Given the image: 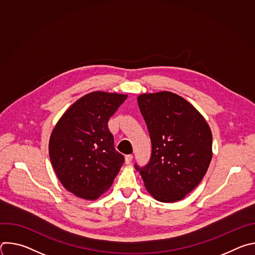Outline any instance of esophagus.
Wrapping results in <instances>:
<instances>
[{"label": "esophagus", "instance_id": "1", "mask_svg": "<svg viewBox=\"0 0 255 255\" xmlns=\"http://www.w3.org/2000/svg\"><path fill=\"white\" fill-rule=\"evenodd\" d=\"M132 159H133V155H132V154H128V155H126V156H125V162H126V164L131 163Z\"/></svg>", "mask_w": 255, "mask_h": 255}]
</instances>
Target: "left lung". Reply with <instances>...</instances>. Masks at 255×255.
I'll list each match as a JSON object with an SVG mask.
<instances>
[{"mask_svg": "<svg viewBox=\"0 0 255 255\" xmlns=\"http://www.w3.org/2000/svg\"><path fill=\"white\" fill-rule=\"evenodd\" d=\"M151 140L149 162L139 170L157 201L184 199L203 179L212 159V132L197 109L170 92L137 98Z\"/></svg>", "mask_w": 255, "mask_h": 255, "instance_id": "obj_1", "label": "left lung"}]
</instances>
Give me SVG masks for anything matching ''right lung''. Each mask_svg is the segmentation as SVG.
Returning <instances> with one entry per match:
<instances>
[{
    "label": "right lung",
    "mask_w": 255,
    "mask_h": 255,
    "mask_svg": "<svg viewBox=\"0 0 255 255\" xmlns=\"http://www.w3.org/2000/svg\"><path fill=\"white\" fill-rule=\"evenodd\" d=\"M127 95L90 93L72 104L49 139V157L62 186L70 193L96 200L113 184L124 156L114 147L108 121Z\"/></svg>",
    "instance_id": "obj_1"
}]
</instances>
